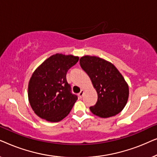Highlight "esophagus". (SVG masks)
I'll return each mask as SVG.
<instances>
[{
	"label": "esophagus",
	"instance_id": "obj_1",
	"mask_svg": "<svg viewBox=\"0 0 157 157\" xmlns=\"http://www.w3.org/2000/svg\"><path fill=\"white\" fill-rule=\"evenodd\" d=\"M83 92H84V91H83V90L82 89V90H81V91L79 92V94H78V97L80 98H82V96H83Z\"/></svg>",
	"mask_w": 157,
	"mask_h": 157
}]
</instances>
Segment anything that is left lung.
<instances>
[{
  "label": "left lung",
  "mask_w": 157,
  "mask_h": 157,
  "mask_svg": "<svg viewBox=\"0 0 157 157\" xmlns=\"http://www.w3.org/2000/svg\"><path fill=\"white\" fill-rule=\"evenodd\" d=\"M80 65L89 75L98 94V100L90 110L94 115L108 118L121 112L128 98V86L117 68L96 56H85Z\"/></svg>",
  "instance_id": "left-lung-1"
}]
</instances>
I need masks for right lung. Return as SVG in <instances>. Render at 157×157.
<instances>
[{
  "instance_id": "1",
  "label": "right lung",
  "mask_w": 157,
  "mask_h": 157,
  "mask_svg": "<svg viewBox=\"0 0 157 157\" xmlns=\"http://www.w3.org/2000/svg\"><path fill=\"white\" fill-rule=\"evenodd\" d=\"M78 61L77 56L56 53L33 72L29 83V100L41 119L58 122L70 113L78 97L72 94L66 74Z\"/></svg>"
}]
</instances>
